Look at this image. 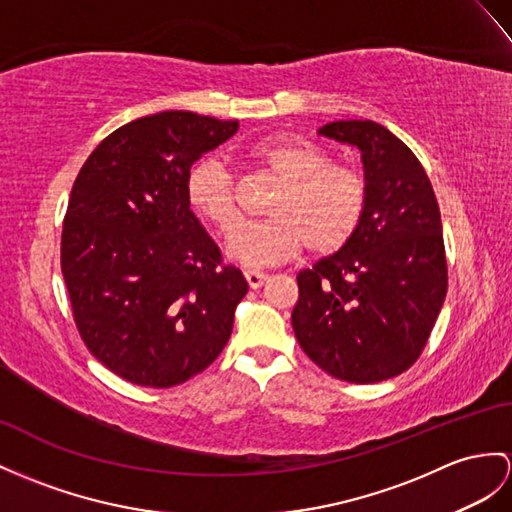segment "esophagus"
<instances>
[{
  "mask_svg": "<svg viewBox=\"0 0 512 512\" xmlns=\"http://www.w3.org/2000/svg\"><path fill=\"white\" fill-rule=\"evenodd\" d=\"M245 280L249 284V289H260V286H263L269 280V276H267V273H263V271L247 269L245 271Z\"/></svg>",
  "mask_w": 512,
  "mask_h": 512,
  "instance_id": "esophagus-1",
  "label": "esophagus"
}]
</instances>
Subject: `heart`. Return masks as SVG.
<instances>
[{
	"label": "heart",
	"mask_w": 512,
	"mask_h": 512,
	"mask_svg": "<svg viewBox=\"0 0 512 512\" xmlns=\"http://www.w3.org/2000/svg\"><path fill=\"white\" fill-rule=\"evenodd\" d=\"M243 156L282 186L267 204L269 219L247 223L230 236V260L254 269L271 267L304 247L326 256L352 239L367 206L365 182L354 169L332 165L326 149L299 139L258 141L245 147ZM186 199L219 234H230L241 219L236 182L219 158L199 160L189 171Z\"/></svg>",
	"instance_id": "heart-1"
}]
</instances>
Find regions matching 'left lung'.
<instances>
[{
	"label": "left lung",
	"mask_w": 512,
	"mask_h": 512,
	"mask_svg": "<svg viewBox=\"0 0 512 512\" xmlns=\"http://www.w3.org/2000/svg\"><path fill=\"white\" fill-rule=\"evenodd\" d=\"M317 134L360 149L367 206L339 252L299 271L293 332L332 378L382 382L419 358L445 302L439 204L417 156L380 123L332 121Z\"/></svg>",
	"instance_id": "1"
}]
</instances>
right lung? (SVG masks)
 Segmentation results:
<instances>
[{"instance_id":"1","label":"right lung","mask_w":512,"mask_h":512,"mask_svg":"<svg viewBox=\"0 0 512 512\" xmlns=\"http://www.w3.org/2000/svg\"><path fill=\"white\" fill-rule=\"evenodd\" d=\"M239 121L165 110L95 147L73 182L60 267L89 352L119 378L169 389L226 347L247 293L186 199L193 162Z\"/></svg>"}]
</instances>
